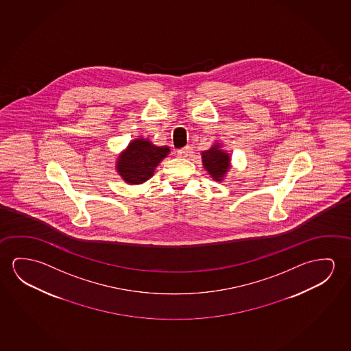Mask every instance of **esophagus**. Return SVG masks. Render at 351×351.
<instances>
[{
    "label": "esophagus",
    "instance_id": "1",
    "mask_svg": "<svg viewBox=\"0 0 351 351\" xmlns=\"http://www.w3.org/2000/svg\"><path fill=\"white\" fill-rule=\"evenodd\" d=\"M189 146L184 147V148H180L178 151V154L180 156H182V158H186V156H189Z\"/></svg>",
    "mask_w": 351,
    "mask_h": 351
}]
</instances>
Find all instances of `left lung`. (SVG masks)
<instances>
[{
    "label": "left lung",
    "mask_w": 351,
    "mask_h": 351,
    "mask_svg": "<svg viewBox=\"0 0 351 351\" xmlns=\"http://www.w3.org/2000/svg\"><path fill=\"white\" fill-rule=\"evenodd\" d=\"M202 162L205 170L215 181H222L231 167V156L221 149L220 143H216L208 151L202 152Z\"/></svg>",
    "instance_id": "obj_1"
}]
</instances>
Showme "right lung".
<instances>
[{"instance_id":"1","label":"right lung","mask_w":351,"mask_h":351,"mask_svg":"<svg viewBox=\"0 0 351 351\" xmlns=\"http://www.w3.org/2000/svg\"><path fill=\"white\" fill-rule=\"evenodd\" d=\"M169 152L167 146L158 147L151 141L136 138L118 156L117 171L129 184H143L153 176L156 167Z\"/></svg>"}]
</instances>
